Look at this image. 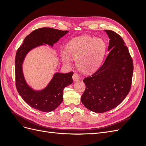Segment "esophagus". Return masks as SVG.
Listing matches in <instances>:
<instances>
[{
	"instance_id": "34e87169",
	"label": "esophagus",
	"mask_w": 146,
	"mask_h": 146,
	"mask_svg": "<svg viewBox=\"0 0 146 146\" xmlns=\"http://www.w3.org/2000/svg\"><path fill=\"white\" fill-rule=\"evenodd\" d=\"M72 78H73V80L74 82H76V81H78L79 80V78H80V77H79L78 74L76 72H75L74 74H73V76H72Z\"/></svg>"
}]
</instances>
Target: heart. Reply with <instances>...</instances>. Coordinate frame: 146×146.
I'll return each instance as SVG.
<instances>
[{
    "mask_svg": "<svg viewBox=\"0 0 146 146\" xmlns=\"http://www.w3.org/2000/svg\"><path fill=\"white\" fill-rule=\"evenodd\" d=\"M106 51V44L100 38L88 35L74 38L67 46V50L61 52L63 62L71 63V57L77 60V66L83 72H91L98 69L102 62Z\"/></svg>",
    "mask_w": 146,
    "mask_h": 146,
    "instance_id": "1",
    "label": "heart"
}]
</instances>
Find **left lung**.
<instances>
[{
    "label": "left lung",
    "instance_id": "obj_1",
    "mask_svg": "<svg viewBox=\"0 0 146 146\" xmlns=\"http://www.w3.org/2000/svg\"><path fill=\"white\" fill-rule=\"evenodd\" d=\"M110 38L109 54L104 64L91 76L84 78L86 89L81 101L95 113L110 111L124 100L131 89L133 63L121 36L105 30Z\"/></svg>",
    "mask_w": 146,
    "mask_h": 146
}]
</instances>
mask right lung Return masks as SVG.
Wrapping results in <instances>:
<instances>
[{"label":"right lung","mask_w":146,"mask_h":146,"mask_svg":"<svg viewBox=\"0 0 146 146\" xmlns=\"http://www.w3.org/2000/svg\"><path fill=\"white\" fill-rule=\"evenodd\" d=\"M68 33L55 29L44 27L35 30L24 39L16 54V86L23 99L31 107L42 112L55 110L63 100V90L72 83L73 72L55 73L47 86L41 91H35L26 83L23 72V63L27 53L35 47L46 44L53 46L60 38Z\"/></svg>","instance_id":"right-lung-1"}]
</instances>
